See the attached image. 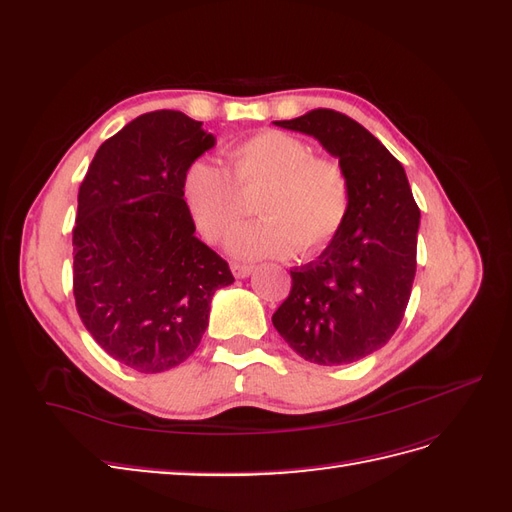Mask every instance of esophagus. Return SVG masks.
Segmentation results:
<instances>
[{
  "instance_id": "34e87169",
  "label": "esophagus",
  "mask_w": 512,
  "mask_h": 512,
  "mask_svg": "<svg viewBox=\"0 0 512 512\" xmlns=\"http://www.w3.org/2000/svg\"><path fill=\"white\" fill-rule=\"evenodd\" d=\"M230 269L235 273V277H247L254 271V265H250V262H232Z\"/></svg>"
}]
</instances>
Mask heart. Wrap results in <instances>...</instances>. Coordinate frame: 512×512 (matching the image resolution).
<instances>
[{
	"mask_svg": "<svg viewBox=\"0 0 512 512\" xmlns=\"http://www.w3.org/2000/svg\"><path fill=\"white\" fill-rule=\"evenodd\" d=\"M230 174L196 160L183 177V198L200 235L218 243L235 230L256 200L260 220L230 239L237 256H303L320 252L344 226L350 179L333 158L312 156L301 138L265 130L230 151Z\"/></svg>",
	"mask_w": 512,
	"mask_h": 512,
	"instance_id": "1",
	"label": "heart"
}]
</instances>
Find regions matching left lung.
<instances>
[{
	"mask_svg": "<svg viewBox=\"0 0 512 512\" xmlns=\"http://www.w3.org/2000/svg\"><path fill=\"white\" fill-rule=\"evenodd\" d=\"M275 126L314 136L350 179V209L324 252L290 271L273 327L309 363L346 365L397 331L416 273L418 211L404 166L344 113L314 108Z\"/></svg>",
	"mask_w": 512,
	"mask_h": 512,
	"instance_id": "1",
	"label": "left lung"
}]
</instances>
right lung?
<instances>
[{"label":"right lung","mask_w":512,"mask_h":512,"mask_svg":"<svg viewBox=\"0 0 512 512\" xmlns=\"http://www.w3.org/2000/svg\"><path fill=\"white\" fill-rule=\"evenodd\" d=\"M215 145L181 111L145 113L96 151L72 228V290L85 329L115 361L160 374L190 359L211 299L235 282L194 235L183 177Z\"/></svg>","instance_id":"add662e5"}]
</instances>
